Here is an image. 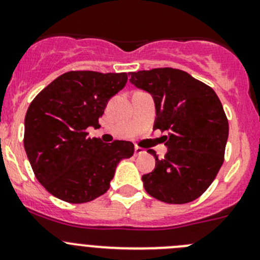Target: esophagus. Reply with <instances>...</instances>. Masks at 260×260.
<instances>
[{"instance_id": "1", "label": "esophagus", "mask_w": 260, "mask_h": 260, "mask_svg": "<svg viewBox=\"0 0 260 260\" xmlns=\"http://www.w3.org/2000/svg\"><path fill=\"white\" fill-rule=\"evenodd\" d=\"M143 153H145V149L141 148V147H138V146L135 147V156H141V154H143Z\"/></svg>"}]
</instances>
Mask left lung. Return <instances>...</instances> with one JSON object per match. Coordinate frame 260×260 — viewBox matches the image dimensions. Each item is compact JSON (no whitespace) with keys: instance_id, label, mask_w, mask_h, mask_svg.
<instances>
[{"instance_id":"obj_1","label":"left lung","mask_w":260,"mask_h":260,"mask_svg":"<svg viewBox=\"0 0 260 260\" xmlns=\"http://www.w3.org/2000/svg\"><path fill=\"white\" fill-rule=\"evenodd\" d=\"M131 83L152 95L153 129L167 132V153L143 175L146 191L167 204L196 200L216 177L224 162L229 123L216 93L186 72L157 68L131 73Z\"/></svg>"}]
</instances>
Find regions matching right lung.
<instances>
[{
    "label": "right lung",
    "instance_id": "obj_1",
    "mask_svg": "<svg viewBox=\"0 0 260 260\" xmlns=\"http://www.w3.org/2000/svg\"><path fill=\"white\" fill-rule=\"evenodd\" d=\"M125 73L68 72L44 88L26 112L25 146L36 179L55 198L83 204L106 193L120 159L133 156L128 141L88 138Z\"/></svg>",
    "mask_w": 260,
    "mask_h": 260
}]
</instances>
